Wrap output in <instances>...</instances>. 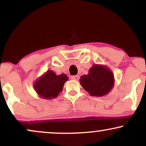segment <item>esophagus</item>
<instances>
[{
	"mask_svg": "<svg viewBox=\"0 0 146 146\" xmlns=\"http://www.w3.org/2000/svg\"><path fill=\"white\" fill-rule=\"evenodd\" d=\"M71 78L73 80H78L79 78H80V76L79 75H73V76L71 77Z\"/></svg>",
	"mask_w": 146,
	"mask_h": 146,
	"instance_id": "1",
	"label": "esophagus"
}]
</instances>
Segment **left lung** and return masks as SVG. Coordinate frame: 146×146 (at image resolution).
Listing matches in <instances>:
<instances>
[{"instance_id": "1", "label": "left lung", "mask_w": 146, "mask_h": 146, "mask_svg": "<svg viewBox=\"0 0 146 146\" xmlns=\"http://www.w3.org/2000/svg\"><path fill=\"white\" fill-rule=\"evenodd\" d=\"M114 75L110 70L103 65L95 64L88 75L80 78V84L91 96H104L114 86Z\"/></svg>"}]
</instances>
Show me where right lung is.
<instances>
[{"mask_svg": "<svg viewBox=\"0 0 146 146\" xmlns=\"http://www.w3.org/2000/svg\"><path fill=\"white\" fill-rule=\"evenodd\" d=\"M68 79L65 74L57 75L54 72L49 70L36 80L33 87L41 98L51 100L58 96Z\"/></svg>", "mask_w": 146, "mask_h": 146, "instance_id": "obj_1", "label": "right lung"}]
</instances>
